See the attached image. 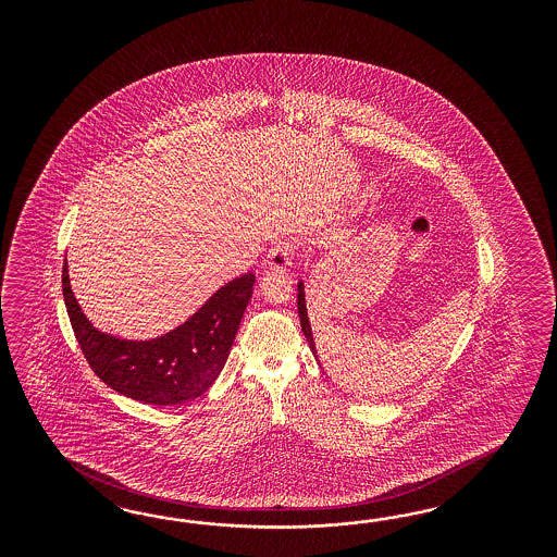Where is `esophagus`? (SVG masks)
Listing matches in <instances>:
<instances>
[{"instance_id":"esophagus-1","label":"esophagus","mask_w":557,"mask_h":557,"mask_svg":"<svg viewBox=\"0 0 557 557\" xmlns=\"http://www.w3.org/2000/svg\"><path fill=\"white\" fill-rule=\"evenodd\" d=\"M292 261H294V247L292 243H275L268 253L265 259V265L271 270H286L292 268Z\"/></svg>"}]
</instances>
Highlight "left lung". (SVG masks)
Masks as SVG:
<instances>
[{"label": "left lung", "mask_w": 557, "mask_h": 557, "mask_svg": "<svg viewBox=\"0 0 557 557\" xmlns=\"http://www.w3.org/2000/svg\"><path fill=\"white\" fill-rule=\"evenodd\" d=\"M298 314H300V324H302L304 337L308 341L312 354L317 355V347H314V337H312V326L308 321V314H306V300H304V284H298ZM319 359V357H317Z\"/></svg>", "instance_id": "8db88e82"}]
</instances>
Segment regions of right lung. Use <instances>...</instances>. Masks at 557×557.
<instances>
[{
    "label": "right lung",
    "instance_id": "add662e5",
    "mask_svg": "<svg viewBox=\"0 0 557 557\" xmlns=\"http://www.w3.org/2000/svg\"><path fill=\"white\" fill-rule=\"evenodd\" d=\"M249 271L203 304L182 326L151 341H126L100 333L85 319L63 265L69 321L89 368L103 384L145 405H184L214 384L231 354L245 308L253 294Z\"/></svg>",
    "mask_w": 557,
    "mask_h": 557
}]
</instances>
